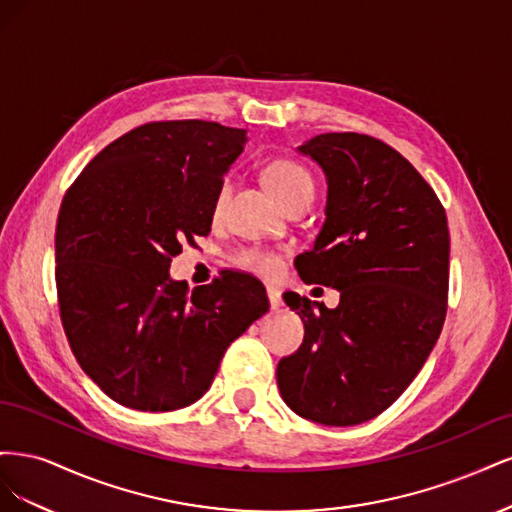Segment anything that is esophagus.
<instances>
[{
    "mask_svg": "<svg viewBox=\"0 0 512 512\" xmlns=\"http://www.w3.org/2000/svg\"><path fill=\"white\" fill-rule=\"evenodd\" d=\"M267 297H269V303H271L273 309H277V307L282 305V294H280V290H277L275 286H267Z\"/></svg>",
    "mask_w": 512,
    "mask_h": 512,
    "instance_id": "34e87169",
    "label": "esophagus"
}]
</instances>
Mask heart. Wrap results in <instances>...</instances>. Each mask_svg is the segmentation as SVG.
I'll use <instances>...</instances> for the list:
<instances>
[{
    "label": "heart",
    "instance_id": "1",
    "mask_svg": "<svg viewBox=\"0 0 512 512\" xmlns=\"http://www.w3.org/2000/svg\"><path fill=\"white\" fill-rule=\"evenodd\" d=\"M265 177H267L269 190L273 192V196L277 200H280L282 205H286L290 198L299 196L303 192H314L312 173H309V170L301 162L292 160V158L271 160L265 168ZM230 194H232V179L222 177L218 188H215L213 203H211V213L215 215V218L224 213L228 200H230ZM235 262L241 269L252 271L262 277H271L280 271V258L271 252L258 250V247H245V250H239L235 256Z\"/></svg>",
    "mask_w": 512,
    "mask_h": 512
}]
</instances>
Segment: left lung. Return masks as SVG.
<instances>
[{
	"mask_svg": "<svg viewBox=\"0 0 512 512\" xmlns=\"http://www.w3.org/2000/svg\"><path fill=\"white\" fill-rule=\"evenodd\" d=\"M327 177L324 224L297 258L305 284L339 290L335 309L284 292L301 348L277 363L286 406L329 427L369 421L404 393L436 346L448 294L446 213L393 147L356 132L299 147Z\"/></svg>",
	"mask_w": 512,
	"mask_h": 512,
	"instance_id": "8db88e82",
	"label": "left lung"
}]
</instances>
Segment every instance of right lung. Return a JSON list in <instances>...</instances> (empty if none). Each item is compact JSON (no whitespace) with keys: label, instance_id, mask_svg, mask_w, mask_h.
I'll return each instance as SVG.
<instances>
[{"label":"right lung","instance_id":"add662e5","mask_svg":"<svg viewBox=\"0 0 512 512\" xmlns=\"http://www.w3.org/2000/svg\"><path fill=\"white\" fill-rule=\"evenodd\" d=\"M245 130L153 121L104 147L59 209V312L81 369L117 404L168 412L211 386L226 348L269 312L265 286L224 273L188 290L170 280L181 243L211 230L220 179Z\"/></svg>","mask_w":512,"mask_h":512}]
</instances>
